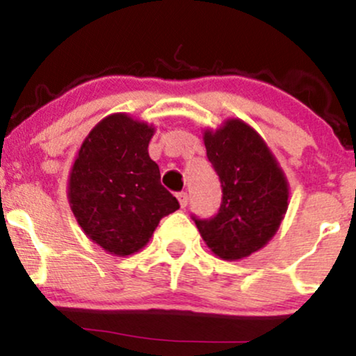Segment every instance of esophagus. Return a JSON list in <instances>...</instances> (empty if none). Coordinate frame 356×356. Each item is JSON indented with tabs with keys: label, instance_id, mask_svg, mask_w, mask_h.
<instances>
[{
	"label": "esophagus",
	"instance_id": "34e87169",
	"mask_svg": "<svg viewBox=\"0 0 356 356\" xmlns=\"http://www.w3.org/2000/svg\"><path fill=\"white\" fill-rule=\"evenodd\" d=\"M177 201H179V206L186 207L187 206V201H189V197H187V192H181V194H177Z\"/></svg>",
	"mask_w": 356,
	"mask_h": 356
}]
</instances>
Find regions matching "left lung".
Returning a JSON list of instances; mask_svg holds the SVG:
<instances>
[{"mask_svg": "<svg viewBox=\"0 0 356 356\" xmlns=\"http://www.w3.org/2000/svg\"><path fill=\"white\" fill-rule=\"evenodd\" d=\"M202 138L219 175L222 202L216 218L194 219L195 226L220 259H244L280 229L289 204L288 179L264 138L241 118L204 129Z\"/></svg>", "mask_w": 356, "mask_h": 356, "instance_id": "8db88e82", "label": "left lung"}]
</instances>
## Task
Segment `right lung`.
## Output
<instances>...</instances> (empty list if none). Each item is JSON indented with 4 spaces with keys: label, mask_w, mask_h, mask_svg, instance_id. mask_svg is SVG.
Segmentation results:
<instances>
[{
    "label": "right lung",
    "mask_w": 356,
    "mask_h": 356,
    "mask_svg": "<svg viewBox=\"0 0 356 356\" xmlns=\"http://www.w3.org/2000/svg\"><path fill=\"white\" fill-rule=\"evenodd\" d=\"M155 127L129 113H110L81 142L68 175L67 197L76 222L108 254H136L161 219L179 209L150 159Z\"/></svg>",
    "instance_id": "add662e5"
}]
</instances>
